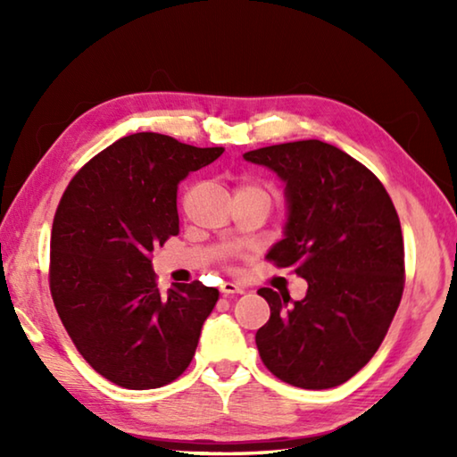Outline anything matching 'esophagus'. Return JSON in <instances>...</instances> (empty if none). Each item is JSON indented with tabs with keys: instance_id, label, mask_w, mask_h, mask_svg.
I'll list each match as a JSON object with an SVG mask.
<instances>
[{
	"instance_id": "34e87169",
	"label": "esophagus",
	"mask_w": 457,
	"mask_h": 457,
	"mask_svg": "<svg viewBox=\"0 0 457 457\" xmlns=\"http://www.w3.org/2000/svg\"><path fill=\"white\" fill-rule=\"evenodd\" d=\"M220 290L223 296H231V294H242L244 292V286H239L236 282H223L220 286Z\"/></svg>"
}]
</instances>
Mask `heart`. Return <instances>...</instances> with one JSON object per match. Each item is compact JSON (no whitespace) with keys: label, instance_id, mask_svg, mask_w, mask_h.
I'll list each match as a JSON object with an SVG mask.
<instances>
[{"label":"heart","instance_id":"heart-1","mask_svg":"<svg viewBox=\"0 0 457 457\" xmlns=\"http://www.w3.org/2000/svg\"><path fill=\"white\" fill-rule=\"evenodd\" d=\"M237 189H260V187H256V185H252V183H244V185H239Z\"/></svg>","mask_w":457,"mask_h":457}]
</instances>
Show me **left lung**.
<instances>
[{
    "label": "left lung",
    "mask_w": 457,
    "mask_h": 457,
    "mask_svg": "<svg viewBox=\"0 0 457 457\" xmlns=\"http://www.w3.org/2000/svg\"><path fill=\"white\" fill-rule=\"evenodd\" d=\"M286 183L288 223L266 260L294 268L306 296L260 288L270 320L256 332L260 357L303 389L343 385L373 359L405 286L399 215L375 173L328 143L294 141L244 154Z\"/></svg>",
    "instance_id": "obj_1"
}]
</instances>
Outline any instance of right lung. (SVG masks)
<instances>
[{"instance_id":"add662e5","label":"right lung","mask_w":457,"mask_h":457,"mask_svg":"<svg viewBox=\"0 0 457 457\" xmlns=\"http://www.w3.org/2000/svg\"><path fill=\"white\" fill-rule=\"evenodd\" d=\"M221 153L159 133L122 137L60 199L50 237L54 306L84 361L114 385L157 389L195 354L220 292L195 280L163 294L151 253L179 234V181Z\"/></svg>"}]
</instances>
